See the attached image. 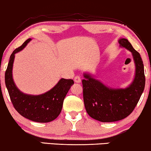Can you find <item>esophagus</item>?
Here are the masks:
<instances>
[{
	"label": "esophagus",
	"mask_w": 151,
	"mask_h": 151,
	"mask_svg": "<svg viewBox=\"0 0 151 151\" xmlns=\"http://www.w3.org/2000/svg\"><path fill=\"white\" fill-rule=\"evenodd\" d=\"M74 81L75 83H80V82H81V77L79 75L75 76V77H74Z\"/></svg>",
	"instance_id": "obj_1"
}]
</instances>
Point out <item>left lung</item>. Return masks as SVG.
Segmentation results:
<instances>
[{"label":"left lung","mask_w":151,"mask_h":151,"mask_svg":"<svg viewBox=\"0 0 151 151\" xmlns=\"http://www.w3.org/2000/svg\"><path fill=\"white\" fill-rule=\"evenodd\" d=\"M118 42L132 53L136 72L131 85L125 89L109 88L87 74L82 80L86 110L91 118L103 123L118 121L128 116L137 106L145 87L144 64L140 54L127 39L122 38Z\"/></svg>","instance_id":"1"}]
</instances>
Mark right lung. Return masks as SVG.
I'll list each match as a JSON object with an SVG mask.
<instances>
[{
    "instance_id": "obj_1",
    "label": "right lung",
    "mask_w": 151,
    "mask_h": 151,
    "mask_svg": "<svg viewBox=\"0 0 151 151\" xmlns=\"http://www.w3.org/2000/svg\"><path fill=\"white\" fill-rule=\"evenodd\" d=\"M28 39L11 54L5 74V85L13 106L19 114L27 119L37 123H48L58 117L62 110L63 100L71 86L72 79H61L45 94L30 95L17 88L12 79V66L14 54L22 51L30 41Z\"/></svg>"
}]
</instances>
